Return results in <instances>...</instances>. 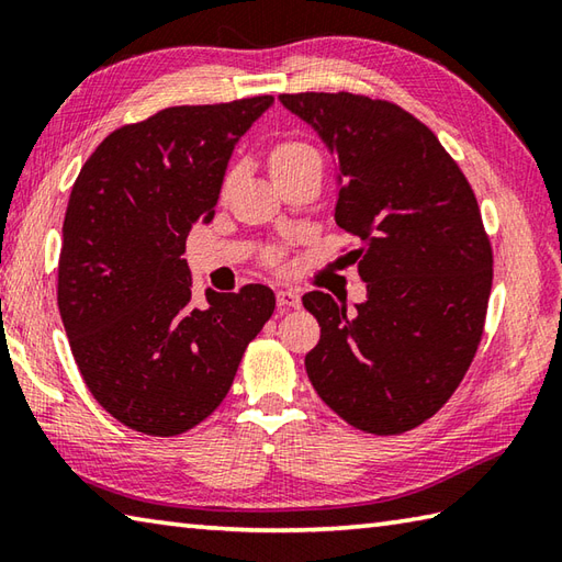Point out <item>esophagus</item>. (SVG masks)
Instances as JSON below:
<instances>
[{
    "mask_svg": "<svg viewBox=\"0 0 562 562\" xmlns=\"http://www.w3.org/2000/svg\"><path fill=\"white\" fill-rule=\"evenodd\" d=\"M302 296L296 290L288 288V290H278V306H290V308H300Z\"/></svg>",
    "mask_w": 562,
    "mask_h": 562,
    "instance_id": "obj_1",
    "label": "esophagus"
}]
</instances>
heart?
I'll use <instances>...</instances> for the list:
<instances>
[{
    "label": "heart",
    "mask_w": 562,
    "mask_h": 562,
    "mask_svg": "<svg viewBox=\"0 0 562 562\" xmlns=\"http://www.w3.org/2000/svg\"><path fill=\"white\" fill-rule=\"evenodd\" d=\"M302 164H321L316 149L304 145V142H284V145L274 147V151L270 154L272 176L294 169V166H302Z\"/></svg>",
    "instance_id": "1"
}]
</instances>
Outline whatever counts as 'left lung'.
Returning <instances> with one entry per match:
<instances>
[{"label":"left lung","instance_id":"1","mask_svg":"<svg viewBox=\"0 0 562 562\" xmlns=\"http://www.w3.org/2000/svg\"><path fill=\"white\" fill-rule=\"evenodd\" d=\"M336 161V222L367 282L355 304L308 292L321 326L306 374L328 408L372 435L432 417L471 367L493 288V250L465 176L429 127L389 101L282 93Z\"/></svg>","mask_w":562,"mask_h":562}]
</instances>
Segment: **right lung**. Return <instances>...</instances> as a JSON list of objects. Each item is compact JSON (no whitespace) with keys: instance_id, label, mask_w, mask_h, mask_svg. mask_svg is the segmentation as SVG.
Instances as JSON below:
<instances>
[{"instance_id":"obj_1","label":"right lung","mask_w":562,"mask_h":562,"mask_svg":"<svg viewBox=\"0 0 562 562\" xmlns=\"http://www.w3.org/2000/svg\"><path fill=\"white\" fill-rule=\"evenodd\" d=\"M272 97L176 105L105 137L71 188L57 306L79 372L130 429L173 437L217 408L274 312L266 284L195 306L186 238L217 207L238 139Z\"/></svg>"}]
</instances>
